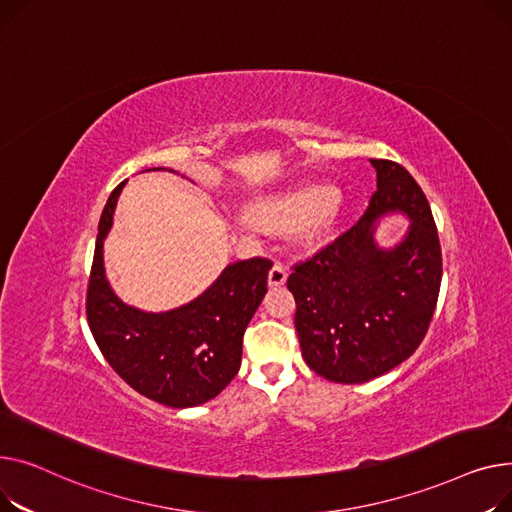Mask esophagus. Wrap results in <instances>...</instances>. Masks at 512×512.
I'll return each instance as SVG.
<instances>
[{
  "label": "esophagus",
  "mask_w": 512,
  "mask_h": 512,
  "mask_svg": "<svg viewBox=\"0 0 512 512\" xmlns=\"http://www.w3.org/2000/svg\"><path fill=\"white\" fill-rule=\"evenodd\" d=\"M287 281V270L281 264H275L268 273V285L270 287H281Z\"/></svg>",
  "instance_id": "obj_1"
}]
</instances>
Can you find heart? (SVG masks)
<instances>
[{
  "mask_svg": "<svg viewBox=\"0 0 512 512\" xmlns=\"http://www.w3.org/2000/svg\"><path fill=\"white\" fill-rule=\"evenodd\" d=\"M341 213L337 192L328 186H302L264 196L250 206V221L264 231L302 227L308 239H320L335 227Z\"/></svg>",
  "mask_w": 512,
  "mask_h": 512,
  "instance_id": "heart-1",
  "label": "heart"
}]
</instances>
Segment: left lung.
<instances>
[{
  "instance_id": "1",
  "label": "left lung",
  "mask_w": 512,
  "mask_h": 512,
  "mask_svg": "<svg viewBox=\"0 0 512 512\" xmlns=\"http://www.w3.org/2000/svg\"><path fill=\"white\" fill-rule=\"evenodd\" d=\"M376 192L349 231L295 264V330L306 364L330 382L362 384L403 364L438 302L442 254L430 204L405 167L370 159ZM410 225L393 247L375 237L388 216Z\"/></svg>"
}]
</instances>
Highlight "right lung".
<instances>
[{"label":"right lung","instance_id":"right-lung-1","mask_svg":"<svg viewBox=\"0 0 512 512\" xmlns=\"http://www.w3.org/2000/svg\"><path fill=\"white\" fill-rule=\"evenodd\" d=\"M124 186L111 192L99 221L86 297L90 333L109 366L140 395L175 409L202 405L239 372L242 339L266 295L273 262L250 258L227 264L198 297L173 310L146 312L126 304L111 289L103 258Z\"/></svg>","mask_w":512,"mask_h":512}]
</instances>
